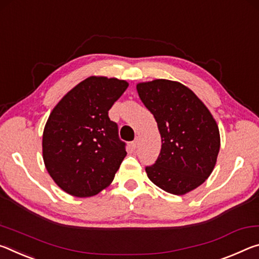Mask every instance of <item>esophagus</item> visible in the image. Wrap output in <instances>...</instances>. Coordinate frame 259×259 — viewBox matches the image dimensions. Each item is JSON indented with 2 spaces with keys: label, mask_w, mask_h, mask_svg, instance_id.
Masks as SVG:
<instances>
[{
  "label": "esophagus",
  "mask_w": 259,
  "mask_h": 259,
  "mask_svg": "<svg viewBox=\"0 0 259 259\" xmlns=\"http://www.w3.org/2000/svg\"><path fill=\"white\" fill-rule=\"evenodd\" d=\"M138 146H139V139L137 138V139H135V140H134V141L132 142V147L134 148V149H137V148H138Z\"/></svg>",
  "instance_id": "esophagus-1"
}]
</instances>
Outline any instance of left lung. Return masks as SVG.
Returning a JSON list of instances; mask_svg holds the SVG:
<instances>
[{
	"label": "left lung",
	"mask_w": 259,
	"mask_h": 259,
	"mask_svg": "<svg viewBox=\"0 0 259 259\" xmlns=\"http://www.w3.org/2000/svg\"><path fill=\"white\" fill-rule=\"evenodd\" d=\"M139 96L154 114L162 148L149 180L173 195H185L212 173L220 149L217 121L195 93L179 81L155 79L137 84Z\"/></svg>",
	"instance_id": "1"
}]
</instances>
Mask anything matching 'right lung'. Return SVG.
<instances>
[{"mask_svg":"<svg viewBox=\"0 0 259 259\" xmlns=\"http://www.w3.org/2000/svg\"><path fill=\"white\" fill-rule=\"evenodd\" d=\"M127 87L125 80L92 75L50 112L42 134V157L65 193L91 197L112 182L127 152L108 111Z\"/></svg>","mask_w":259,"mask_h":259,"instance_id":"obj_1","label":"right lung"}]
</instances>
